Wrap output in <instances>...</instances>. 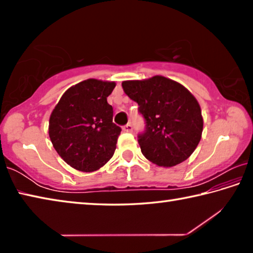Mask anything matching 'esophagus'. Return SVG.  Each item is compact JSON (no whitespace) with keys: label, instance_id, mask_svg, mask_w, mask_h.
<instances>
[{"label":"esophagus","instance_id":"esophagus-1","mask_svg":"<svg viewBox=\"0 0 253 253\" xmlns=\"http://www.w3.org/2000/svg\"><path fill=\"white\" fill-rule=\"evenodd\" d=\"M123 130L125 131V132H131L132 131V126H131V124H126V125H124L123 126Z\"/></svg>","mask_w":253,"mask_h":253}]
</instances>
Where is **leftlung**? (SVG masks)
I'll return each instance as SVG.
<instances>
[{"label":"left lung","instance_id":"1","mask_svg":"<svg viewBox=\"0 0 253 253\" xmlns=\"http://www.w3.org/2000/svg\"><path fill=\"white\" fill-rule=\"evenodd\" d=\"M126 95L138 104L145 129L138 134L143 155L163 168L187 160L198 146L203 118L198 100L181 84L162 76L122 84Z\"/></svg>","mask_w":253,"mask_h":253}]
</instances>
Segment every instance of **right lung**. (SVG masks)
Returning a JSON list of instances; mask_svg holds the SVG:
<instances>
[{
    "label": "right lung",
    "mask_w": 253,
    "mask_h": 253,
    "mask_svg": "<svg viewBox=\"0 0 253 253\" xmlns=\"http://www.w3.org/2000/svg\"><path fill=\"white\" fill-rule=\"evenodd\" d=\"M115 83L88 79L68 89L49 121L53 147L67 164L93 172L113 157L122 128L113 123L107 97Z\"/></svg>",
    "instance_id": "obj_1"
}]
</instances>
